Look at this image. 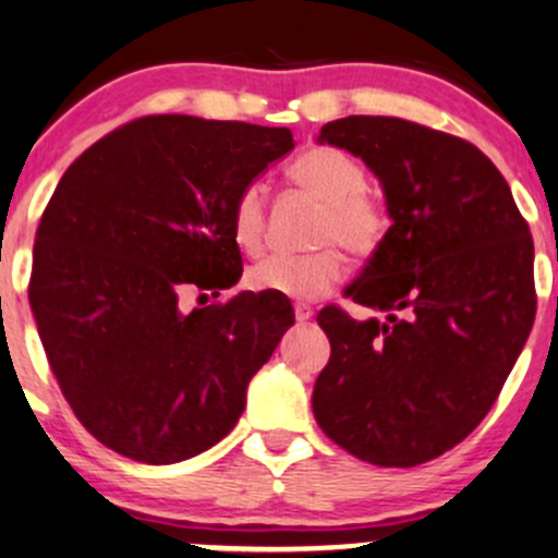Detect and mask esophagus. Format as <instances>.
Here are the masks:
<instances>
[{
	"instance_id": "1",
	"label": "esophagus",
	"mask_w": 558,
	"mask_h": 558,
	"mask_svg": "<svg viewBox=\"0 0 558 558\" xmlns=\"http://www.w3.org/2000/svg\"><path fill=\"white\" fill-rule=\"evenodd\" d=\"M314 317V312L308 306H295V319L298 322H308Z\"/></svg>"
}]
</instances>
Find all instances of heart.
Returning a JSON list of instances; mask_svg holds the SVG:
<instances>
[{
  "label": "heart",
  "mask_w": 558,
  "mask_h": 558,
  "mask_svg": "<svg viewBox=\"0 0 558 558\" xmlns=\"http://www.w3.org/2000/svg\"><path fill=\"white\" fill-rule=\"evenodd\" d=\"M290 180L322 201L317 241H338L347 252L367 257L384 244L389 215L376 195L365 191V169L357 158L336 147H312L287 169ZM268 228V195L263 182L244 185L233 201L231 233L239 250H263ZM343 277V255L325 244L306 255H271L246 271V287L290 301H317Z\"/></svg>",
  "instance_id": "1"
}]
</instances>
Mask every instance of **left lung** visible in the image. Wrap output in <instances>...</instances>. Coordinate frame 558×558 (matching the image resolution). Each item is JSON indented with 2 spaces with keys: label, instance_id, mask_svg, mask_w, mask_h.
<instances>
[{
  "label": "left lung",
  "instance_id": "1",
  "mask_svg": "<svg viewBox=\"0 0 558 558\" xmlns=\"http://www.w3.org/2000/svg\"><path fill=\"white\" fill-rule=\"evenodd\" d=\"M319 142L365 160L392 226L347 287L387 317L317 314L330 363L314 416L363 462L413 468L462 444L499 398L535 322V244L497 166L459 136L349 114Z\"/></svg>",
  "mask_w": 558,
  "mask_h": 558
}]
</instances>
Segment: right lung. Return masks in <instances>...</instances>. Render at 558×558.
<instances>
[{"label": "right lung", "instance_id": "right-lung-1", "mask_svg": "<svg viewBox=\"0 0 558 558\" xmlns=\"http://www.w3.org/2000/svg\"><path fill=\"white\" fill-rule=\"evenodd\" d=\"M292 147L290 129L147 114L64 171L37 228L28 303L66 403L107 449L182 462L239 422L295 312L274 292L191 314L180 298L236 284L233 201Z\"/></svg>", "mask_w": 558, "mask_h": 558}]
</instances>
